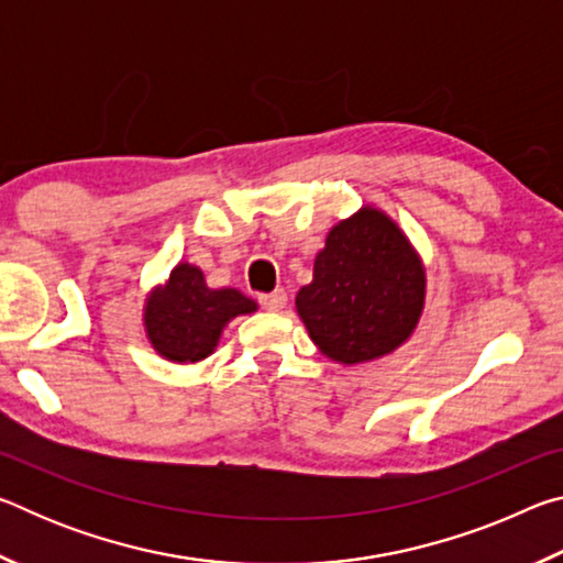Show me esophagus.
Segmentation results:
<instances>
[{
    "label": "esophagus",
    "mask_w": 563,
    "mask_h": 563,
    "mask_svg": "<svg viewBox=\"0 0 563 563\" xmlns=\"http://www.w3.org/2000/svg\"><path fill=\"white\" fill-rule=\"evenodd\" d=\"M258 302H261V308H265V310L280 312L285 305H288V292H285V290H273L268 295H258Z\"/></svg>",
    "instance_id": "34e87169"
}]
</instances>
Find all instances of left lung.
<instances>
[{
	"label": "left lung",
	"mask_w": 563,
	"mask_h": 563,
	"mask_svg": "<svg viewBox=\"0 0 563 563\" xmlns=\"http://www.w3.org/2000/svg\"><path fill=\"white\" fill-rule=\"evenodd\" d=\"M424 295V263L402 228L379 208L362 206L330 228L295 310L322 355L362 365L412 338Z\"/></svg>",
	"instance_id": "8db88e82"
}]
</instances>
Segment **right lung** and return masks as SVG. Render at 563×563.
Segmentation results:
<instances>
[{
	"label": "right lung",
	"mask_w": 563,
	"mask_h": 563,
	"mask_svg": "<svg viewBox=\"0 0 563 563\" xmlns=\"http://www.w3.org/2000/svg\"><path fill=\"white\" fill-rule=\"evenodd\" d=\"M258 302L235 288H208L201 268L178 263L166 283L148 292L144 305L146 338L161 357L194 365L213 355L223 328L238 316H251Z\"/></svg>",
	"instance_id": "obj_1"
}]
</instances>
